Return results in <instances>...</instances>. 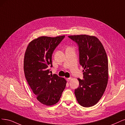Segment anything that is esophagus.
<instances>
[{"instance_id": "34e87169", "label": "esophagus", "mask_w": 125, "mask_h": 125, "mask_svg": "<svg viewBox=\"0 0 125 125\" xmlns=\"http://www.w3.org/2000/svg\"><path fill=\"white\" fill-rule=\"evenodd\" d=\"M71 79H72V78H67V79H66V80H67V81H70Z\"/></svg>"}]
</instances>
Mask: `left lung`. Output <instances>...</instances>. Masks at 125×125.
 Returning a JSON list of instances; mask_svg holds the SVG:
<instances>
[{
  "mask_svg": "<svg viewBox=\"0 0 125 125\" xmlns=\"http://www.w3.org/2000/svg\"><path fill=\"white\" fill-rule=\"evenodd\" d=\"M78 44L79 63L84 68V79H78L79 86L75 90L78 103L84 107L97 103L103 96L108 81L107 53L99 39L85 34L68 36Z\"/></svg>",
  "mask_w": 125,
  "mask_h": 125,
  "instance_id": "1",
  "label": "left lung"
}]
</instances>
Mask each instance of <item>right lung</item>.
Returning <instances> with one entry per match:
<instances>
[{"instance_id": "right-lung-1", "label": "right lung", "mask_w": 125, "mask_h": 125, "mask_svg": "<svg viewBox=\"0 0 125 125\" xmlns=\"http://www.w3.org/2000/svg\"><path fill=\"white\" fill-rule=\"evenodd\" d=\"M65 35L40 36L32 40L26 49L24 70L26 79L36 99L46 105L57 104L65 89L66 81L56 74H50L52 54Z\"/></svg>"}]
</instances>
